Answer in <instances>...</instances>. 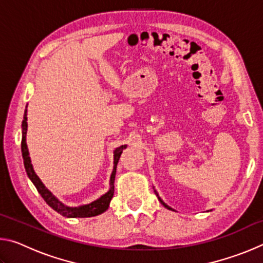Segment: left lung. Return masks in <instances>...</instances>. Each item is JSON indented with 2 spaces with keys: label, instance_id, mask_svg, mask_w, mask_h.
<instances>
[{
  "label": "left lung",
  "instance_id": "left-lung-1",
  "mask_svg": "<svg viewBox=\"0 0 263 263\" xmlns=\"http://www.w3.org/2000/svg\"><path fill=\"white\" fill-rule=\"evenodd\" d=\"M157 196H158V194H157ZM158 198H159V201H160V203H161V204H162V205H163L164 208H167V209H169V210H172V208H169V206L167 205V204H166V203H164V202L162 201V199H161V198H160V197H158Z\"/></svg>",
  "mask_w": 263,
  "mask_h": 263
}]
</instances>
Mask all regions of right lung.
Returning a JSON list of instances; mask_svg holds the SVG:
<instances>
[{
	"mask_svg": "<svg viewBox=\"0 0 263 263\" xmlns=\"http://www.w3.org/2000/svg\"><path fill=\"white\" fill-rule=\"evenodd\" d=\"M28 110L25 109L24 112V119L22 122V155H23V160H24V167L26 171V174H28L29 179L32 181V183L34 184L35 188H37L38 193L41 194L42 197L44 198L48 205H50L53 210H55L60 215L67 217V218H86V217H94L97 215H101L104 211L108 210L109 204L111 198L114 196V181H115V175H116V168H117V163L118 160L121 158V154L123 153V149L126 148V145H122L121 147L116 148L114 152V169L112 173H111V177H110V185L111 188L108 191V193L104 194L103 196H101L99 199H96L90 204H87V205H81L78 208H69L66 206L65 204H62L59 199L53 196L50 190L46 189V186L43 184V182L41 179L35 174L32 167V163H31V159L29 157V151H28V146H26V131H28Z\"/></svg>",
	"mask_w": 263,
	"mask_h": 263,
	"instance_id": "1",
	"label": "right lung"
}]
</instances>
